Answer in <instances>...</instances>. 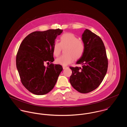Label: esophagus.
Masks as SVG:
<instances>
[{
    "label": "esophagus",
    "instance_id": "esophagus-1",
    "mask_svg": "<svg viewBox=\"0 0 127 127\" xmlns=\"http://www.w3.org/2000/svg\"><path fill=\"white\" fill-rule=\"evenodd\" d=\"M67 66H63V69H65L66 68H67Z\"/></svg>",
    "mask_w": 127,
    "mask_h": 127
}]
</instances>
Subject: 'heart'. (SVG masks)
I'll return each instance as SVG.
<instances>
[{"mask_svg": "<svg viewBox=\"0 0 127 127\" xmlns=\"http://www.w3.org/2000/svg\"><path fill=\"white\" fill-rule=\"evenodd\" d=\"M66 47L65 55L61 56L56 59V62L62 65H67L70 63L73 58L80 59L83 55L85 45L84 42L73 33H66L62 34L60 38V42L56 41L52 47L53 54L58 57L61 51V48Z\"/></svg>", "mask_w": 127, "mask_h": 127, "instance_id": "heart-1", "label": "heart"}]
</instances>
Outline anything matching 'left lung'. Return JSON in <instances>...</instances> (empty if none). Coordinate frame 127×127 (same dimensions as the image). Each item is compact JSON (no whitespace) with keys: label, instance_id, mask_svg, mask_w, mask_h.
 Here are the masks:
<instances>
[{"label":"left lung","instance_id":"1","mask_svg":"<svg viewBox=\"0 0 127 127\" xmlns=\"http://www.w3.org/2000/svg\"><path fill=\"white\" fill-rule=\"evenodd\" d=\"M82 37L85 50L76 62L82 67H69L72 70L69 82L78 92L88 93L103 81L107 71L108 59L104 43L99 36L86 29Z\"/></svg>","mask_w":127,"mask_h":127}]
</instances>
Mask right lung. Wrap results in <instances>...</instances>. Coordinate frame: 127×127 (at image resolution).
<instances>
[{
  "label": "right lung",
  "instance_id": "obj_1",
  "mask_svg": "<svg viewBox=\"0 0 127 127\" xmlns=\"http://www.w3.org/2000/svg\"><path fill=\"white\" fill-rule=\"evenodd\" d=\"M62 31L59 29L35 31L28 35L20 45L16 67L22 84L34 94L42 95L49 93L63 69L59 64L44 65L45 62L54 61L52 47L57 37Z\"/></svg>",
  "mask_w": 127,
  "mask_h": 127
}]
</instances>
